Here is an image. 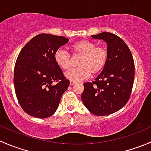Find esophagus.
Returning <instances> with one entry per match:
<instances>
[{
	"instance_id": "34e87169",
	"label": "esophagus",
	"mask_w": 151,
	"mask_h": 151,
	"mask_svg": "<svg viewBox=\"0 0 151 151\" xmlns=\"http://www.w3.org/2000/svg\"><path fill=\"white\" fill-rule=\"evenodd\" d=\"M76 83H76V82L71 80V81H70V86H74V85H75Z\"/></svg>"
}]
</instances>
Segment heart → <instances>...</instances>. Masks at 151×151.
Wrapping results in <instances>:
<instances>
[{"label":"heart","instance_id":"heart-1","mask_svg":"<svg viewBox=\"0 0 151 151\" xmlns=\"http://www.w3.org/2000/svg\"><path fill=\"white\" fill-rule=\"evenodd\" d=\"M74 55H81L78 61L79 67L72 68L65 74L67 79L72 81H82L88 78L90 74H96L105 67L108 53L103 46H96V43L83 40L71 45ZM57 65L63 70H68L71 65V58L68 52L59 49L55 53Z\"/></svg>","mask_w":151,"mask_h":151}]
</instances>
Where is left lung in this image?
<instances>
[{
  "mask_svg": "<svg viewBox=\"0 0 151 151\" xmlns=\"http://www.w3.org/2000/svg\"><path fill=\"white\" fill-rule=\"evenodd\" d=\"M91 37L106 42L108 60L94 81L83 84L81 98L93 114L106 116L120 110L131 96L135 75L134 58L126 43L117 35L102 32Z\"/></svg>",
  "mask_w": 151,
  "mask_h": 151,
  "instance_id": "8db88e82",
  "label": "left lung"
}]
</instances>
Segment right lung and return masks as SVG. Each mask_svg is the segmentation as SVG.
Masks as SVG:
<instances>
[{"mask_svg": "<svg viewBox=\"0 0 151 151\" xmlns=\"http://www.w3.org/2000/svg\"><path fill=\"white\" fill-rule=\"evenodd\" d=\"M65 37L37 35L22 49L14 70L16 96L23 111L37 118H47L57 111L69 80L55 60V53L68 42Z\"/></svg>", "mask_w": 151, "mask_h": 151, "instance_id": "1", "label": "right lung"}]
</instances>
